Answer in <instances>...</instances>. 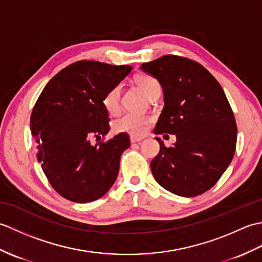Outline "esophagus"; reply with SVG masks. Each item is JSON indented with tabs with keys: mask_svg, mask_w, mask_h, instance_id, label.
<instances>
[{
	"mask_svg": "<svg viewBox=\"0 0 262 262\" xmlns=\"http://www.w3.org/2000/svg\"><path fill=\"white\" fill-rule=\"evenodd\" d=\"M143 141V137H137V136H130V143H140Z\"/></svg>",
	"mask_w": 262,
	"mask_h": 262,
	"instance_id": "esophagus-1",
	"label": "esophagus"
}]
</instances>
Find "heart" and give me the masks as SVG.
I'll list each match as a JSON object with an SVG mask.
<instances>
[{
  "instance_id": "b5f03b06",
  "label": "heart",
  "mask_w": 262,
  "mask_h": 262,
  "mask_svg": "<svg viewBox=\"0 0 262 262\" xmlns=\"http://www.w3.org/2000/svg\"><path fill=\"white\" fill-rule=\"evenodd\" d=\"M137 84L141 86L142 90L147 96L152 93L155 88L160 86V83L153 76L142 75L137 79ZM120 85L117 84L105 92L102 98V104L107 113L115 115L120 109ZM152 122V117L148 115L137 114V113H127L117 119L114 124L116 132L128 133L133 136H142L145 134L148 129L149 124Z\"/></svg>"
}]
</instances>
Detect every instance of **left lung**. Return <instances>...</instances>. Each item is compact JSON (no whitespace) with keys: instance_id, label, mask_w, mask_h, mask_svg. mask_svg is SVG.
I'll return each instance as SVG.
<instances>
[{"instance_id":"left-lung-1","label":"left lung","mask_w":262,"mask_h":262,"mask_svg":"<svg viewBox=\"0 0 262 262\" xmlns=\"http://www.w3.org/2000/svg\"><path fill=\"white\" fill-rule=\"evenodd\" d=\"M141 70L163 89L164 107L154 133L177 137L170 147L157 137L153 177L178 196L202 194L220 180L235 152L237 127L229 100L215 77L192 59L164 55Z\"/></svg>"}]
</instances>
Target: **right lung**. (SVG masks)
Here are the masks:
<instances>
[{
    "instance_id": "1",
    "label": "right lung",
    "mask_w": 262,
    "mask_h": 262,
    "mask_svg": "<svg viewBox=\"0 0 262 262\" xmlns=\"http://www.w3.org/2000/svg\"><path fill=\"white\" fill-rule=\"evenodd\" d=\"M129 65L79 60L66 66L43 88L30 117L37 159L52 187L74 203L101 198L114 185L125 133L92 145L110 129L102 98L129 74Z\"/></svg>"
}]
</instances>
